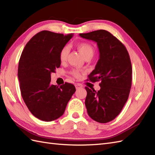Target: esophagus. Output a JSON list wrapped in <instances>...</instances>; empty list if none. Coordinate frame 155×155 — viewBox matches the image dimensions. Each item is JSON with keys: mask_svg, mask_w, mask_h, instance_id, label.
<instances>
[{"mask_svg": "<svg viewBox=\"0 0 155 155\" xmlns=\"http://www.w3.org/2000/svg\"><path fill=\"white\" fill-rule=\"evenodd\" d=\"M75 87H76V89H79L82 87V85L81 84H79V83H77V84L75 85Z\"/></svg>", "mask_w": 155, "mask_h": 155, "instance_id": "34e87169", "label": "esophagus"}]
</instances>
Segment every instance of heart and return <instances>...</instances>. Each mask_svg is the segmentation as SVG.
<instances>
[{"label": "heart", "instance_id": "heart-1", "mask_svg": "<svg viewBox=\"0 0 155 155\" xmlns=\"http://www.w3.org/2000/svg\"><path fill=\"white\" fill-rule=\"evenodd\" d=\"M76 48L79 50V51L80 52L84 58L87 57H92L93 56L94 53V49L93 45L90 44L89 43L87 42H81L79 43L76 45ZM68 54V48L65 46L63 48H62L60 51L59 54V58L60 60L62 62H64L66 60ZM72 74L75 77L78 78L80 76V74H79L78 70H73Z\"/></svg>", "mask_w": 155, "mask_h": 155}]
</instances>
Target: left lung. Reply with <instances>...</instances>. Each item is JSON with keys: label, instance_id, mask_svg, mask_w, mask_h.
I'll return each mask as SVG.
<instances>
[{"label": "left lung", "instance_id": "obj_1", "mask_svg": "<svg viewBox=\"0 0 155 155\" xmlns=\"http://www.w3.org/2000/svg\"><path fill=\"white\" fill-rule=\"evenodd\" d=\"M79 36L97 43L100 58L95 69L88 77L92 82L100 81V89L85 87V106L91 119L100 123L114 120L128 98L132 85V64L127 49L120 41L105 30Z\"/></svg>", "mask_w": 155, "mask_h": 155}]
</instances>
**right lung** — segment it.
<instances>
[{
	"label": "right lung",
	"mask_w": 155,
	"mask_h": 155,
	"mask_svg": "<svg viewBox=\"0 0 155 155\" xmlns=\"http://www.w3.org/2000/svg\"><path fill=\"white\" fill-rule=\"evenodd\" d=\"M72 36L42 31L28 41L21 55L18 74L21 93L29 111L40 120L59 118L76 91L71 83L50 84L51 74L61 66V50Z\"/></svg>",
	"instance_id": "1"
}]
</instances>
